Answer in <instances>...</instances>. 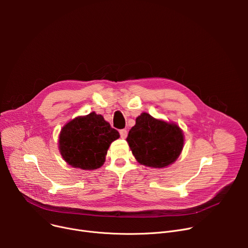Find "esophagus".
Returning a JSON list of instances; mask_svg holds the SVG:
<instances>
[{
	"label": "esophagus",
	"instance_id": "34e87169",
	"mask_svg": "<svg viewBox=\"0 0 248 248\" xmlns=\"http://www.w3.org/2000/svg\"><path fill=\"white\" fill-rule=\"evenodd\" d=\"M120 135H121V138H122V139H125V138L127 137L126 129H124V128L121 129V131H120Z\"/></svg>",
	"mask_w": 248,
	"mask_h": 248
}]
</instances>
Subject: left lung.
<instances>
[{
	"label": "left lung",
	"instance_id": "1",
	"mask_svg": "<svg viewBox=\"0 0 248 248\" xmlns=\"http://www.w3.org/2000/svg\"><path fill=\"white\" fill-rule=\"evenodd\" d=\"M126 140L137 161L153 168L174 163L184 145L183 133L177 124L155 120L146 112L137 117Z\"/></svg>",
	"mask_w": 248,
	"mask_h": 248
}]
</instances>
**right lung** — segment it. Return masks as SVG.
Wrapping results in <instances>:
<instances>
[{
    "label": "right lung",
    "mask_w": 248,
    "mask_h": 248,
    "mask_svg": "<svg viewBox=\"0 0 248 248\" xmlns=\"http://www.w3.org/2000/svg\"><path fill=\"white\" fill-rule=\"evenodd\" d=\"M120 138L103 116L90 112L65 124L59 136V150L65 162L82 170L100 168L111 142Z\"/></svg>",
    "instance_id": "obj_1"
}]
</instances>
